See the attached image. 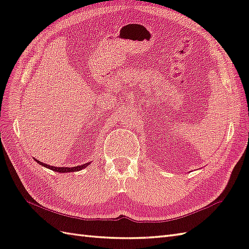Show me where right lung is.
<instances>
[{
    "label": "right lung",
    "instance_id": "right-lung-1",
    "mask_svg": "<svg viewBox=\"0 0 249 249\" xmlns=\"http://www.w3.org/2000/svg\"><path fill=\"white\" fill-rule=\"evenodd\" d=\"M35 160L37 161L39 165H41V166H43V167H45V168H47V169H51V170H53V171H54V172H59V173H65V172H76V171H80V170H82V169H84V168H87L90 162H88V163H84V165H80V166H77V167H71V168H70V167H53V166H50V165H47V163H43V162H41L40 160H36L35 159Z\"/></svg>",
    "mask_w": 249,
    "mask_h": 249
}]
</instances>
